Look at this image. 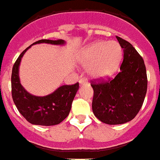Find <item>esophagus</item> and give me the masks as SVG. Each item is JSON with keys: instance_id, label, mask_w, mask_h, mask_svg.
Returning a JSON list of instances; mask_svg holds the SVG:
<instances>
[{"instance_id": "1", "label": "esophagus", "mask_w": 160, "mask_h": 160, "mask_svg": "<svg viewBox=\"0 0 160 160\" xmlns=\"http://www.w3.org/2000/svg\"><path fill=\"white\" fill-rule=\"evenodd\" d=\"M87 79L85 78H80V80H79V82H80V84H87Z\"/></svg>"}]
</instances>
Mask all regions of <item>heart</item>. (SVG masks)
Wrapping results in <instances>:
<instances>
[{"label":"heart","instance_id":"b5f03b06","mask_svg":"<svg viewBox=\"0 0 160 160\" xmlns=\"http://www.w3.org/2000/svg\"><path fill=\"white\" fill-rule=\"evenodd\" d=\"M122 59V49L116 42H93L80 53V62L89 66V73L94 78H106L117 71Z\"/></svg>","mask_w":160,"mask_h":160}]
</instances>
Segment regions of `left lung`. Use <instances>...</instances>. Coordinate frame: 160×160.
Listing matches in <instances>:
<instances>
[{
    "label": "left lung",
    "instance_id": "left-lung-1",
    "mask_svg": "<svg viewBox=\"0 0 160 160\" xmlns=\"http://www.w3.org/2000/svg\"><path fill=\"white\" fill-rule=\"evenodd\" d=\"M123 49L121 71L113 79L92 81V109L102 122L109 125L132 121L142 107L147 91L145 62L132 44L117 36Z\"/></svg>",
    "mask_w": 160,
    "mask_h": 160
}]
</instances>
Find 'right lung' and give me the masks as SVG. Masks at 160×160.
<instances>
[{
	"label": "right lung",
	"instance_id": "right-lung-1",
	"mask_svg": "<svg viewBox=\"0 0 160 160\" xmlns=\"http://www.w3.org/2000/svg\"><path fill=\"white\" fill-rule=\"evenodd\" d=\"M65 44L62 39L38 40L33 44ZM32 45L28 47L17 58L13 66L11 75V93L13 101L22 116L33 125L53 126L62 122L70 113L71 103L79 89V83L72 85H62L48 95L39 97L28 93L20 84L19 67L22 57Z\"/></svg>",
	"mask_w": 160,
	"mask_h": 160
}]
</instances>
